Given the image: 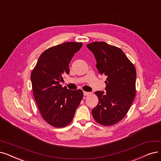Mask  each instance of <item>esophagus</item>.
<instances>
[{
  "label": "esophagus",
  "instance_id": "34e87169",
  "mask_svg": "<svg viewBox=\"0 0 161 161\" xmlns=\"http://www.w3.org/2000/svg\"><path fill=\"white\" fill-rule=\"evenodd\" d=\"M83 94H84V96H88V95H89L91 93H90L89 92H85V91H84V92H83Z\"/></svg>",
  "mask_w": 161,
  "mask_h": 161
}]
</instances>
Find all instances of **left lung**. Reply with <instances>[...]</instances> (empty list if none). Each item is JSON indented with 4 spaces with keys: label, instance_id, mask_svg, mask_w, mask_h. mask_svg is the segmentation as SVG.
<instances>
[{
    "label": "left lung",
    "instance_id": "left-lung-1",
    "mask_svg": "<svg viewBox=\"0 0 161 161\" xmlns=\"http://www.w3.org/2000/svg\"><path fill=\"white\" fill-rule=\"evenodd\" d=\"M86 47L96 60L100 75L107 76L106 91H96L98 104L92 110L94 119L103 125H112L123 119L136 96V70L121 49L104 42Z\"/></svg>",
    "mask_w": 161,
    "mask_h": 161
}]
</instances>
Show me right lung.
I'll return each instance as SVG.
<instances>
[{
    "mask_svg": "<svg viewBox=\"0 0 161 161\" xmlns=\"http://www.w3.org/2000/svg\"><path fill=\"white\" fill-rule=\"evenodd\" d=\"M82 43L67 42L50 47L40 56L31 74L34 98L43 119L56 127L71 122L83 97L81 90L63 87L65 74L69 73V65Z\"/></svg>",
    "mask_w": 161,
    "mask_h": 161,
    "instance_id": "right-lung-1",
    "label": "right lung"
}]
</instances>
